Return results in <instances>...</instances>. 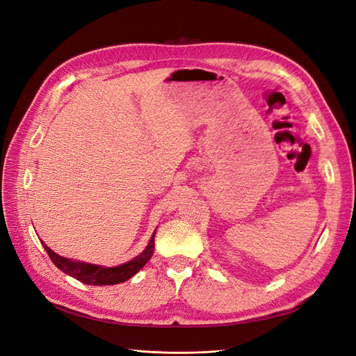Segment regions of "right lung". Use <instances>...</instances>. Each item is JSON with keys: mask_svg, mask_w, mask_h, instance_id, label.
Instances as JSON below:
<instances>
[{"mask_svg": "<svg viewBox=\"0 0 356 356\" xmlns=\"http://www.w3.org/2000/svg\"><path fill=\"white\" fill-rule=\"evenodd\" d=\"M154 234H156V230L153 232L147 248L141 254L135 257L134 260L117 267H102V266L89 264V263L74 261V260H70V258L60 257L56 252H53L50 248H47V245H44V242L41 243L44 246V250L49 254L53 264H55L58 268H60L63 273L75 277L77 281L86 285L99 286V285H115V284L124 282L141 270L154 252Z\"/></svg>", "mask_w": 356, "mask_h": 356, "instance_id": "right-lung-1", "label": "right lung"}]
</instances>
